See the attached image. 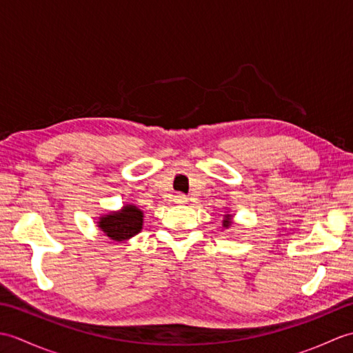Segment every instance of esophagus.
I'll use <instances>...</instances> for the list:
<instances>
[{"label":"esophagus","mask_w":353,"mask_h":353,"mask_svg":"<svg viewBox=\"0 0 353 353\" xmlns=\"http://www.w3.org/2000/svg\"><path fill=\"white\" fill-rule=\"evenodd\" d=\"M174 201H176V203H185V201H188V197H186L185 194L179 192V194H176V196H174Z\"/></svg>","instance_id":"34e87169"}]
</instances>
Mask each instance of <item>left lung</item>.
Returning <instances> with one entry per match:
<instances>
[{
  "label": "left lung",
  "instance_id": "left-lung-1",
  "mask_svg": "<svg viewBox=\"0 0 353 353\" xmlns=\"http://www.w3.org/2000/svg\"><path fill=\"white\" fill-rule=\"evenodd\" d=\"M230 226H232V215H230V214H228V215H224V220H223V228L229 229Z\"/></svg>",
  "mask_w": 353,
  "mask_h": 353
}]
</instances>
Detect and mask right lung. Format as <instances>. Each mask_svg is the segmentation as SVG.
I'll list each match as a JSON object with an SVG mask.
<instances>
[{"label":"right lung","instance_id":"1","mask_svg":"<svg viewBox=\"0 0 353 353\" xmlns=\"http://www.w3.org/2000/svg\"><path fill=\"white\" fill-rule=\"evenodd\" d=\"M144 214L134 205H125L121 211L109 212L108 215H101L99 221V228L103 234L114 241H125L137 234H139L144 223Z\"/></svg>","mask_w":353,"mask_h":353}]
</instances>
